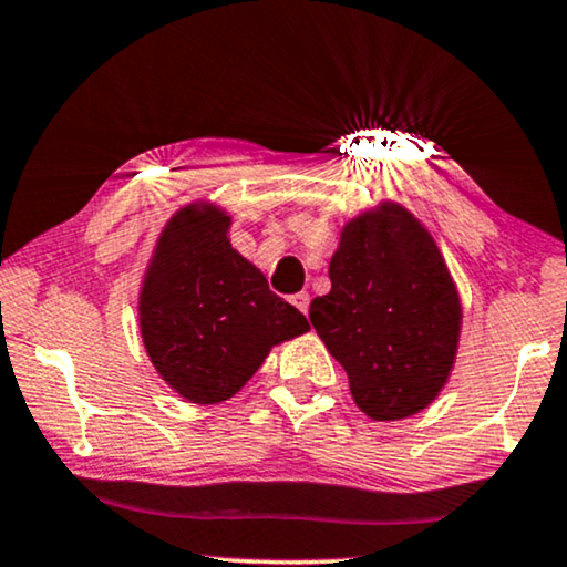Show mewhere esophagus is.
Returning <instances> with one entry per match:
<instances>
[{
  "label": "esophagus",
  "instance_id": "34e87169",
  "mask_svg": "<svg viewBox=\"0 0 567 567\" xmlns=\"http://www.w3.org/2000/svg\"><path fill=\"white\" fill-rule=\"evenodd\" d=\"M292 306L300 310V313H308V306H310V295L308 292H298L292 295Z\"/></svg>",
  "mask_w": 567,
  "mask_h": 567
}]
</instances>
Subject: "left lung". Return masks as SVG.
I'll list each match as a JSON object with an SVG mask.
<instances>
[{
    "instance_id": "obj_1",
    "label": "left lung",
    "mask_w": 567,
    "mask_h": 567,
    "mask_svg": "<svg viewBox=\"0 0 567 567\" xmlns=\"http://www.w3.org/2000/svg\"><path fill=\"white\" fill-rule=\"evenodd\" d=\"M329 277L308 316L360 411L398 421L432 405L457 360L462 302L424 223L390 200L360 213L341 228Z\"/></svg>"
}]
</instances>
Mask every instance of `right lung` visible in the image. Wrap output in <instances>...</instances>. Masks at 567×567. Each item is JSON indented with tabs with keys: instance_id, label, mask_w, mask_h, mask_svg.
Masks as SVG:
<instances>
[{
	"instance_id": "obj_1",
	"label": "right lung",
	"mask_w": 567,
	"mask_h": 567,
	"mask_svg": "<svg viewBox=\"0 0 567 567\" xmlns=\"http://www.w3.org/2000/svg\"><path fill=\"white\" fill-rule=\"evenodd\" d=\"M230 215L189 203L166 220L138 292L151 364L197 405L234 398L272 347L306 333V316L269 290L267 277L228 238Z\"/></svg>"
}]
</instances>
